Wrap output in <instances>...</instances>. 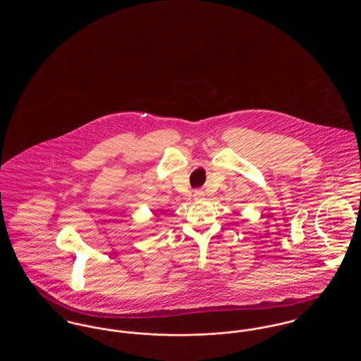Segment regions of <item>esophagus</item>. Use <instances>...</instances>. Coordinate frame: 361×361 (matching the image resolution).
Masks as SVG:
<instances>
[{
  "label": "esophagus",
  "mask_w": 361,
  "mask_h": 361,
  "mask_svg": "<svg viewBox=\"0 0 361 361\" xmlns=\"http://www.w3.org/2000/svg\"><path fill=\"white\" fill-rule=\"evenodd\" d=\"M204 196H206V193H204L203 190H200V189H196V190L193 192V197H195V200H202Z\"/></svg>",
  "instance_id": "1"
}]
</instances>
